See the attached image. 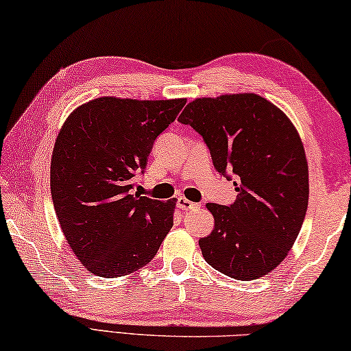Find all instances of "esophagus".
<instances>
[{"label": "esophagus", "mask_w": 351, "mask_h": 351, "mask_svg": "<svg viewBox=\"0 0 351 351\" xmlns=\"http://www.w3.org/2000/svg\"><path fill=\"white\" fill-rule=\"evenodd\" d=\"M177 205H179V208H182V210H185V211H188V210H194V208H197V204H194V202H191V200H188L186 197H179V200H177Z\"/></svg>", "instance_id": "34e87169"}]
</instances>
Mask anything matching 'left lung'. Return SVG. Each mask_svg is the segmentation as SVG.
I'll use <instances>...</instances> for the list:
<instances>
[{"label":"left lung","instance_id":"1","mask_svg":"<svg viewBox=\"0 0 351 351\" xmlns=\"http://www.w3.org/2000/svg\"><path fill=\"white\" fill-rule=\"evenodd\" d=\"M179 121L202 135L215 168L237 179L232 205L206 204L215 228L199 239L205 261L243 281L267 275L289 254L308 208V162L294 124L255 93L197 97Z\"/></svg>","mask_w":351,"mask_h":351}]
</instances>
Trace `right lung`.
<instances>
[{
    "label": "right lung",
    "mask_w": 351,
    "mask_h": 351,
    "mask_svg": "<svg viewBox=\"0 0 351 351\" xmlns=\"http://www.w3.org/2000/svg\"><path fill=\"white\" fill-rule=\"evenodd\" d=\"M186 99L102 96L68 114L51 157V196L73 254L93 275L117 278L152 260L174 223L177 199L132 194L154 141Z\"/></svg>",
    "instance_id": "add662e5"
}]
</instances>
